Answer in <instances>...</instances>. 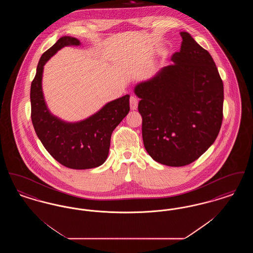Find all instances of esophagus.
Listing matches in <instances>:
<instances>
[{
  "mask_svg": "<svg viewBox=\"0 0 253 253\" xmlns=\"http://www.w3.org/2000/svg\"><path fill=\"white\" fill-rule=\"evenodd\" d=\"M137 103H138V101H137V98L135 97V96H132L130 97V107H131V110H136L137 108Z\"/></svg>",
  "mask_w": 253,
  "mask_h": 253,
  "instance_id": "34e87169",
  "label": "esophagus"
}]
</instances>
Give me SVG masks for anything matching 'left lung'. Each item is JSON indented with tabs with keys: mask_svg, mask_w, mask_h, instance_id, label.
Segmentation results:
<instances>
[{
	"mask_svg": "<svg viewBox=\"0 0 253 253\" xmlns=\"http://www.w3.org/2000/svg\"><path fill=\"white\" fill-rule=\"evenodd\" d=\"M171 65L135 85L145 149L158 163L181 167L215 141L223 120L224 86L211 54L188 32Z\"/></svg>",
	"mask_w": 253,
	"mask_h": 253,
	"instance_id": "obj_1",
	"label": "left lung"
}]
</instances>
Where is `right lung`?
Returning a JSON list of instances; mask_svg holds the SVG:
<instances>
[{
  "instance_id": "right-lung-1",
  "label": "right lung",
  "mask_w": 253,
  "mask_h": 253,
  "mask_svg": "<svg viewBox=\"0 0 253 253\" xmlns=\"http://www.w3.org/2000/svg\"><path fill=\"white\" fill-rule=\"evenodd\" d=\"M81 45L70 36L60 38L38 63L31 84V120L37 135L61 165L75 169L96 168L107 159L112 132L130 111L129 95L106 103L96 114L78 122H66L51 114L42 93V73L47 60L64 46Z\"/></svg>"
}]
</instances>
